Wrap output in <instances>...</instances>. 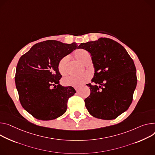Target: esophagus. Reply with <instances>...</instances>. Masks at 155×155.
<instances>
[{
  "mask_svg": "<svg viewBox=\"0 0 155 155\" xmlns=\"http://www.w3.org/2000/svg\"><path fill=\"white\" fill-rule=\"evenodd\" d=\"M75 90L77 91H78V90H79V89H80V88H78V87H76V88H75Z\"/></svg>",
  "mask_w": 155,
  "mask_h": 155,
  "instance_id": "esophagus-1",
  "label": "esophagus"
}]
</instances>
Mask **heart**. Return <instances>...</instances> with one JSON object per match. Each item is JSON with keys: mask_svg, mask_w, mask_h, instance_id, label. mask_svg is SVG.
<instances>
[{"mask_svg": "<svg viewBox=\"0 0 155 155\" xmlns=\"http://www.w3.org/2000/svg\"><path fill=\"white\" fill-rule=\"evenodd\" d=\"M74 55L75 58L80 62L87 64L90 61L91 55L89 52L83 49H79L75 51ZM68 61V57L62 58L58 62V68L59 73L62 75H65L67 72V63ZM91 78V75L89 73H85L80 75H69L63 78L62 83L65 86L78 87L82 84L87 82Z\"/></svg>", "mask_w": 155, "mask_h": 155, "instance_id": "obj_1", "label": "heart"}]
</instances>
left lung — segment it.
Listing matches in <instances>:
<instances>
[{
  "label": "left lung",
  "mask_w": 155,
  "mask_h": 155,
  "mask_svg": "<svg viewBox=\"0 0 155 155\" xmlns=\"http://www.w3.org/2000/svg\"><path fill=\"white\" fill-rule=\"evenodd\" d=\"M78 49L91 54L94 77L87 85L91 93L85 106L93 117L104 120L117 117L130 106L137 78L134 61L117 42L101 38L81 43Z\"/></svg>",
  "instance_id": "left-lung-1"
}]
</instances>
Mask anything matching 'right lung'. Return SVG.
Wrapping results in <instances>:
<instances>
[{"mask_svg": "<svg viewBox=\"0 0 155 155\" xmlns=\"http://www.w3.org/2000/svg\"><path fill=\"white\" fill-rule=\"evenodd\" d=\"M77 46L75 43L48 40L35 45L20 58L15 77L19 100L22 107L36 119L53 120L66 112L68 98L76 91L60 85L62 75L58 64Z\"/></svg>", "mask_w": 155, "mask_h": 155, "instance_id": "obj_1", "label": "right lung"}]
</instances>
